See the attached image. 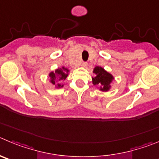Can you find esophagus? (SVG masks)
Returning <instances> with one entry per match:
<instances>
[{"mask_svg": "<svg viewBox=\"0 0 159 159\" xmlns=\"http://www.w3.org/2000/svg\"><path fill=\"white\" fill-rule=\"evenodd\" d=\"M87 65H88V64H87V62H81V66L84 67V68H85V67L87 66Z\"/></svg>", "mask_w": 159, "mask_h": 159, "instance_id": "34e87169", "label": "esophagus"}]
</instances>
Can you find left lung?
<instances>
[{"mask_svg":"<svg viewBox=\"0 0 159 159\" xmlns=\"http://www.w3.org/2000/svg\"><path fill=\"white\" fill-rule=\"evenodd\" d=\"M95 75L92 78V82L94 85H98L99 90L103 92H108L111 89V84L114 81V77L111 74L101 66L94 67L93 71Z\"/></svg>","mask_w":159,"mask_h":159,"instance_id":"1","label":"left lung"}]
</instances>
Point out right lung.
<instances>
[{
	"label": "right lung",
	"mask_w": 159,
	"mask_h": 159,
	"mask_svg": "<svg viewBox=\"0 0 159 159\" xmlns=\"http://www.w3.org/2000/svg\"><path fill=\"white\" fill-rule=\"evenodd\" d=\"M69 72L70 70L65 66L58 68V69L55 70L54 71H51L48 74V76L50 78V82L55 86V88H62L64 85L63 84H61L60 81L66 80V78L69 75Z\"/></svg>",
	"instance_id": "add662e5"
}]
</instances>
